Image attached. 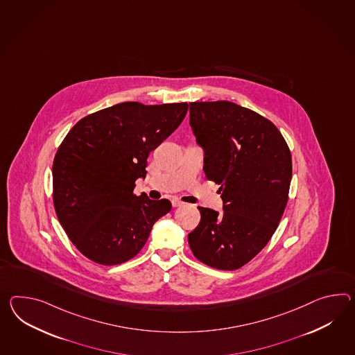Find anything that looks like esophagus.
Instances as JSON below:
<instances>
[{
    "label": "esophagus",
    "mask_w": 355,
    "mask_h": 355,
    "mask_svg": "<svg viewBox=\"0 0 355 355\" xmlns=\"http://www.w3.org/2000/svg\"><path fill=\"white\" fill-rule=\"evenodd\" d=\"M172 205H173V208H178V207L183 205V202L178 199H173L172 200Z\"/></svg>",
    "instance_id": "esophagus-1"
}]
</instances>
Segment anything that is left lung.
I'll list each match as a JSON object with an SVG mask.
<instances>
[{
    "instance_id": "1",
    "label": "left lung",
    "mask_w": 355,
    "mask_h": 355,
    "mask_svg": "<svg viewBox=\"0 0 355 355\" xmlns=\"http://www.w3.org/2000/svg\"><path fill=\"white\" fill-rule=\"evenodd\" d=\"M190 125L204 151L202 169L223 201L222 213L198 208L191 250L211 268H241L268 243L285 211L290 150L272 121L230 101L191 103Z\"/></svg>"
}]
</instances>
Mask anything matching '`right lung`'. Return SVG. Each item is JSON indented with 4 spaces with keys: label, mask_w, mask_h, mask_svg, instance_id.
<instances>
[{
    "label": "right lung",
    "mask_w": 355,
    "mask_h": 355,
    "mask_svg": "<svg viewBox=\"0 0 355 355\" xmlns=\"http://www.w3.org/2000/svg\"><path fill=\"white\" fill-rule=\"evenodd\" d=\"M187 103H121L89 114L70 130L52 165L60 225L88 259L115 266L132 259L153 225L171 211L166 199L136 196L147 157L178 128Z\"/></svg>",
    "instance_id": "obj_1"
}]
</instances>
